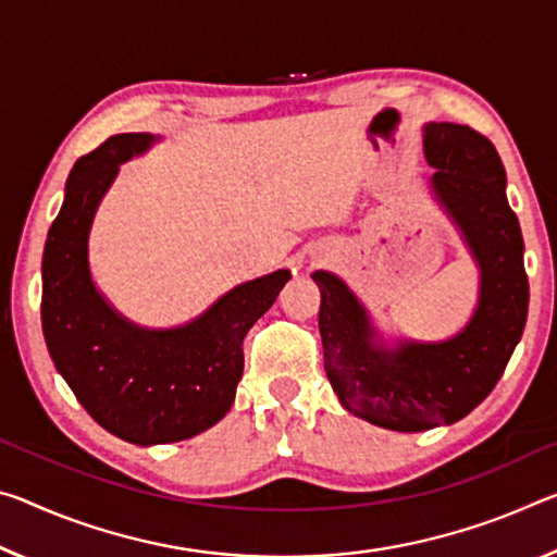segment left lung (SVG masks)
I'll use <instances>...</instances> for the list:
<instances>
[{"mask_svg":"<svg viewBox=\"0 0 557 557\" xmlns=\"http://www.w3.org/2000/svg\"><path fill=\"white\" fill-rule=\"evenodd\" d=\"M431 185L481 268V299L461 334L441 344L376 347L364 307L330 272L320 285L324 369L344 409L413 434L454 423L493 392L528 320L523 233L506 198V168L488 138L461 123H429Z\"/></svg>","mask_w":557,"mask_h":557,"instance_id":"obj_1","label":"left lung"}]
</instances>
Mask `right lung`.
Returning <instances> with one entry per match:
<instances>
[{"mask_svg":"<svg viewBox=\"0 0 557 557\" xmlns=\"http://www.w3.org/2000/svg\"><path fill=\"white\" fill-rule=\"evenodd\" d=\"M119 134L74 163L41 260V330L59 374L113 436L138 446L200 434L225 417L243 376V339L289 280L287 270L220 297L178 330H140L113 312L88 272V231L119 163L151 146Z\"/></svg>","mask_w":557,"mask_h":557,"instance_id":"add662e5","label":"right lung"}]
</instances>
